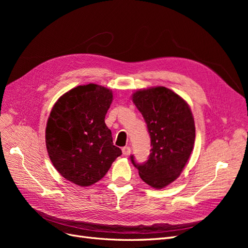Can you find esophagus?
<instances>
[{"instance_id":"esophagus-1","label":"esophagus","mask_w":248,"mask_h":248,"mask_svg":"<svg viewBox=\"0 0 248 248\" xmlns=\"http://www.w3.org/2000/svg\"><path fill=\"white\" fill-rule=\"evenodd\" d=\"M122 152H123V154H124L125 156H128V155L131 153V149H130V147H128V146L123 147Z\"/></svg>"}]
</instances>
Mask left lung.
<instances>
[{
    "mask_svg": "<svg viewBox=\"0 0 248 248\" xmlns=\"http://www.w3.org/2000/svg\"><path fill=\"white\" fill-rule=\"evenodd\" d=\"M132 101L145 119L152 148L147 161L137 163L131 155V162L142 181L163 188L180 176L193 149L196 127L190 108L166 87L140 90Z\"/></svg>",
    "mask_w": 248,
    "mask_h": 248,
    "instance_id": "obj_1",
    "label": "left lung"
}]
</instances>
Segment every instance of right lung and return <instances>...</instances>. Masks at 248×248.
I'll return each mask as SVG.
<instances>
[{
  "label": "right lung",
  "mask_w": 248,
  "mask_h": 248,
  "mask_svg": "<svg viewBox=\"0 0 248 248\" xmlns=\"http://www.w3.org/2000/svg\"><path fill=\"white\" fill-rule=\"evenodd\" d=\"M111 101L109 89L89 84L65 93L50 111L46 130L47 153L56 170L74 184L98 182L122 154L104 122Z\"/></svg>",
  "instance_id": "right-lung-1"
}]
</instances>
